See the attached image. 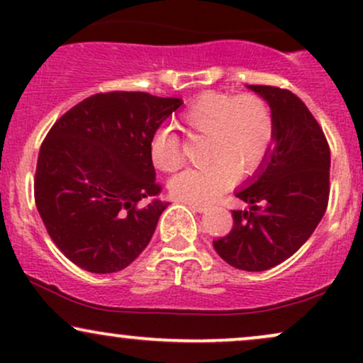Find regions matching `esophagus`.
<instances>
[{
    "mask_svg": "<svg viewBox=\"0 0 363 363\" xmlns=\"http://www.w3.org/2000/svg\"><path fill=\"white\" fill-rule=\"evenodd\" d=\"M186 205L189 206L191 210L199 211V213H203V211H206V210H208V205H201V203H189V201H187Z\"/></svg>",
    "mask_w": 363,
    "mask_h": 363,
    "instance_id": "34e87169",
    "label": "esophagus"
}]
</instances>
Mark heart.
Wrapping results in <instances>:
<instances>
[{
  "mask_svg": "<svg viewBox=\"0 0 363 363\" xmlns=\"http://www.w3.org/2000/svg\"><path fill=\"white\" fill-rule=\"evenodd\" d=\"M191 136H206V167L187 169L170 181L182 201L210 203L234 182L235 172L247 176L261 165L273 140L269 106L256 94H205L181 114ZM153 165L164 172L181 167V140L158 131L150 141Z\"/></svg>",
  "mask_w": 363,
  "mask_h": 363,
  "instance_id": "b5f03b06",
  "label": "heart"
}]
</instances>
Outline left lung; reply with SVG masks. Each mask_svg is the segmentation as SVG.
Masks as SVG:
<instances>
[{"label":"left lung","mask_w":363,"mask_h":363,"mask_svg":"<svg viewBox=\"0 0 363 363\" xmlns=\"http://www.w3.org/2000/svg\"><path fill=\"white\" fill-rule=\"evenodd\" d=\"M273 116V147L259 170L235 196L249 210H234L230 234L213 240L223 261L244 272H264L302 247L329 199L331 152L307 106L290 90L249 85Z\"/></svg>","instance_id":"left-lung-1"}]
</instances>
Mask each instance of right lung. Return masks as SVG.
I'll return each instance as SVG.
<instances>
[{
	"label": "right lung",
	"mask_w": 363,
	"mask_h": 363,
	"mask_svg": "<svg viewBox=\"0 0 363 363\" xmlns=\"http://www.w3.org/2000/svg\"><path fill=\"white\" fill-rule=\"evenodd\" d=\"M182 106L147 91L95 94L54 123L37 158L35 205L57 249L90 273H116L147 247L169 203L150 141Z\"/></svg>",
	"instance_id": "right-lung-1"
}]
</instances>
